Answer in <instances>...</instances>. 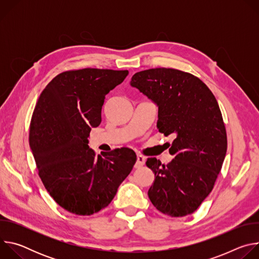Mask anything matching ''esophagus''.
I'll list each match as a JSON object with an SVG mask.
<instances>
[{
  "label": "esophagus",
  "instance_id": "obj_1",
  "mask_svg": "<svg viewBox=\"0 0 259 259\" xmlns=\"http://www.w3.org/2000/svg\"><path fill=\"white\" fill-rule=\"evenodd\" d=\"M145 164V158L141 155H137V160L135 163V168H141Z\"/></svg>",
  "mask_w": 259,
  "mask_h": 259
}]
</instances>
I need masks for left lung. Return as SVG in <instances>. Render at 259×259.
<instances>
[{"instance_id":"8db88e82","label":"left lung","mask_w":259,"mask_h":259,"mask_svg":"<svg viewBox=\"0 0 259 259\" xmlns=\"http://www.w3.org/2000/svg\"><path fill=\"white\" fill-rule=\"evenodd\" d=\"M130 85L157 104L159 131L175 137L170 163L163 165L156 158L146 161L155 173L147 195L164 214H191L211 193L227 154V132L217 100L199 78L173 68L136 72Z\"/></svg>"}]
</instances>
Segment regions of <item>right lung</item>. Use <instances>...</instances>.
Here are the masks:
<instances>
[{
  "mask_svg": "<svg viewBox=\"0 0 259 259\" xmlns=\"http://www.w3.org/2000/svg\"><path fill=\"white\" fill-rule=\"evenodd\" d=\"M128 70L83 68L64 71L43 90L29 127V145L44 187L66 211L91 215L108 206L131 172L135 153L121 147L95 156L88 145L101 122L105 95Z\"/></svg>",
  "mask_w": 259,
  "mask_h": 259,
  "instance_id": "right-lung-1",
  "label": "right lung"
}]
</instances>
